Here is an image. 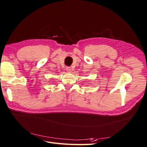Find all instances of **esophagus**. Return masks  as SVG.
I'll return each instance as SVG.
<instances>
[{"instance_id": "1", "label": "esophagus", "mask_w": 147, "mask_h": 147, "mask_svg": "<svg viewBox=\"0 0 147 147\" xmlns=\"http://www.w3.org/2000/svg\"><path fill=\"white\" fill-rule=\"evenodd\" d=\"M66 70L68 72H70L71 71H72V69H71L70 67H66Z\"/></svg>"}]
</instances>
